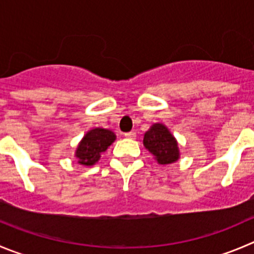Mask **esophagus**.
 Returning <instances> with one entry per match:
<instances>
[{
  "label": "esophagus",
  "instance_id": "1",
  "mask_svg": "<svg viewBox=\"0 0 254 254\" xmlns=\"http://www.w3.org/2000/svg\"><path fill=\"white\" fill-rule=\"evenodd\" d=\"M125 137L128 139H134L136 138V132H127V133H125Z\"/></svg>",
  "mask_w": 254,
  "mask_h": 254
}]
</instances>
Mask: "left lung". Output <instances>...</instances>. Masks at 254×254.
Wrapping results in <instances>:
<instances>
[{
	"mask_svg": "<svg viewBox=\"0 0 254 254\" xmlns=\"http://www.w3.org/2000/svg\"><path fill=\"white\" fill-rule=\"evenodd\" d=\"M143 146L158 165H171L181 157L177 139L163 123H153L149 127L143 136Z\"/></svg>",
	"mask_w": 254,
	"mask_h": 254,
	"instance_id": "8db88e82",
	"label": "left lung"
}]
</instances>
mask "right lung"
<instances>
[{
    "label": "right lung",
    "instance_id": "add662e5",
    "mask_svg": "<svg viewBox=\"0 0 254 254\" xmlns=\"http://www.w3.org/2000/svg\"><path fill=\"white\" fill-rule=\"evenodd\" d=\"M116 141V134L111 129L96 127L89 129L77 146L74 157L79 165L91 167L101 158V154Z\"/></svg>",
    "mask_w": 254,
    "mask_h": 254
}]
</instances>
